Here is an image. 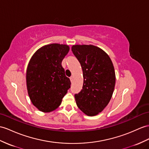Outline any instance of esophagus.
Returning a JSON list of instances; mask_svg holds the SVG:
<instances>
[{
    "instance_id": "obj_1",
    "label": "esophagus",
    "mask_w": 149,
    "mask_h": 149,
    "mask_svg": "<svg viewBox=\"0 0 149 149\" xmlns=\"http://www.w3.org/2000/svg\"><path fill=\"white\" fill-rule=\"evenodd\" d=\"M72 79H73V77H70V80H71V82L72 81Z\"/></svg>"
}]
</instances>
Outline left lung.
Instances as JSON below:
<instances>
[{
    "label": "left lung",
    "mask_w": 149,
    "mask_h": 149,
    "mask_svg": "<svg viewBox=\"0 0 149 149\" xmlns=\"http://www.w3.org/2000/svg\"><path fill=\"white\" fill-rule=\"evenodd\" d=\"M71 50L81 64L84 79L82 90L74 95L76 102L85 114L95 116L107 106L113 93V64L104 50L94 45H76Z\"/></svg>",
    "instance_id": "left-lung-1"
}]
</instances>
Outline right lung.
<instances>
[{
  "mask_svg": "<svg viewBox=\"0 0 149 149\" xmlns=\"http://www.w3.org/2000/svg\"><path fill=\"white\" fill-rule=\"evenodd\" d=\"M70 48L52 43L42 47L32 56L26 71V85L33 104L40 111L48 112L60 106L71 87L61 63Z\"/></svg>",
  "mask_w": 149,
  "mask_h": 149,
  "instance_id": "obj_1",
  "label": "right lung"
}]
</instances>
